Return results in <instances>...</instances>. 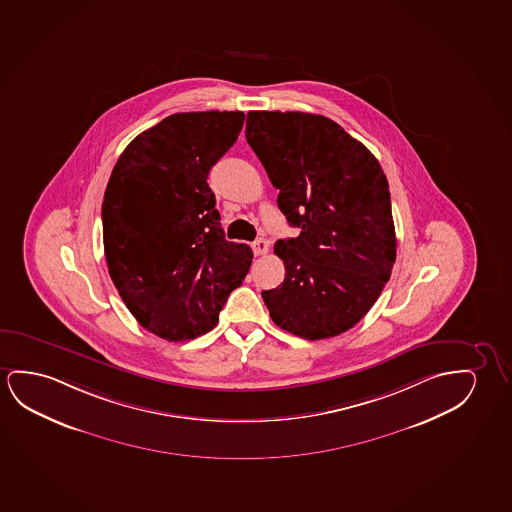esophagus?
Wrapping results in <instances>:
<instances>
[{"instance_id":"1","label":"esophagus","mask_w":512,"mask_h":512,"mask_svg":"<svg viewBox=\"0 0 512 512\" xmlns=\"http://www.w3.org/2000/svg\"><path fill=\"white\" fill-rule=\"evenodd\" d=\"M252 248L255 255H266L269 252V243H267L266 239H257L253 243Z\"/></svg>"}]
</instances>
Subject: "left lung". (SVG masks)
Returning <instances> with one entry per match:
<instances>
[{
    "instance_id": "1",
    "label": "left lung",
    "mask_w": 512,
    "mask_h": 512,
    "mask_svg": "<svg viewBox=\"0 0 512 512\" xmlns=\"http://www.w3.org/2000/svg\"><path fill=\"white\" fill-rule=\"evenodd\" d=\"M246 141L299 236L275 253L285 278L262 297L276 326L304 340L349 331L370 312L396 260L391 195L370 149L333 119L250 111Z\"/></svg>"
}]
</instances>
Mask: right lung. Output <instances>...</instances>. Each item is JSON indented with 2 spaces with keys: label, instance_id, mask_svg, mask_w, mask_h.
I'll list each match as a JSON object with an SVG mask.
<instances>
[{
  "label": "right lung",
  "instance_id": "add662e5",
  "mask_svg": "<svg viewBox=\"0 0 512 512\" xmlns=\"http://www.w3.org/2000/svg\"><path fill=\"white\" fill-rule=\"evenodd\" d=\"M243 123L241 111L172 114L112 169L102 204L109 275L137 322L163 340L211 331L252 266L250 246L225 239L208 185Z\"/></svg>",
  "mask_w": 512,
  "mask_h": 512
}]
</instances>
